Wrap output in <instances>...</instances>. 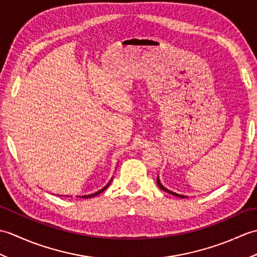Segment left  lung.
I'll return each mask as SVG.
<instances>
[{
	"label": "left lung",
	"mask_w": 257,
	"mask_h": 257,
	"mask_svg": "<svg viewBox=\"0 0 257 257\" xmlns=\"http://www.w3.org/2000/svg\"><path fill=\"white\" fill-rule=\"evenodd\" d=\"M157 184H158V187H159L161 190H163L165 191V192H167V193H170V194H172V195H176V196H179V198H185L184 195H182V194H178V193H176V192H172V191H170V190H168L167 188H165L163 187V185L161 184V182H160V180H159V177L157 178Z\"/></svg>",
	"instance_id": "1"
}]
</instances>
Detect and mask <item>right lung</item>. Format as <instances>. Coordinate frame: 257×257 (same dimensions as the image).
Returning a JSON list of instances; mask_svg holds the SVG:
<instances>
[{"mask_svg": "<svg viewBox=\"0 0 257 257\" xmlns=\"http://www.w3.org/2000/svg\"><path fill=\"white\" fill-rule=\"evenodd\" d=\"M112 180V179H111ZM111 180H110V181H109L106 185H105V187H103L101 190H99V191H97V192H95V193H92V194H88V195H83V196H81V198H83V199H88V198H92V196H95V195H98V194H99V193H101L102 192V191H105L108 187H109V184H110V182H111Z\"/></svg>", "mask_w": 257, "mask_h": 257, "instance_id": "right-lung-1", "label": "right lung"}]
</instances>
